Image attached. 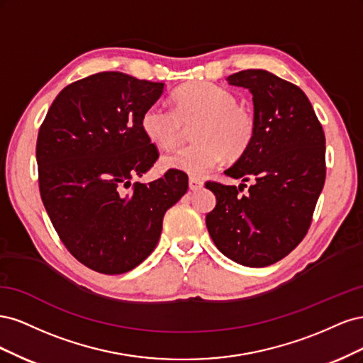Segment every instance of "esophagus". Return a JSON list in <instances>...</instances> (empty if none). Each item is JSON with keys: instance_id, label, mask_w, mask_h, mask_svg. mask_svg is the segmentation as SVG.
Masks as SVG:
<instances>
[{"instance_id": "1", "label": "esophagus", "mask_w": 363, "mask_h": 363, "mask_svg": "<svg viewBox=\"0 0 363 363\" xmlns=\"http://www.w3.org/2000/svg\"><path fill=\"white\" fill-rule=\"evenodd\" d=\"M203 180L200 179H195V177H191L189 179V189L191 191H200L203 188Z\"/></svg>"}]
</instances>
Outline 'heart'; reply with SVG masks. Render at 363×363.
Returning a JSON list of instances; mask_svg holds the SVG:
<instances>
[{"label": "heart", "instance_id": "1", "mask_svg": "<svg viewBox=\"0 0 363 363\" xmlns=\"http://www.w3.org/2000/svg\"><path fill=\"white\" fill-rule=\"evenodd\" d=\"M174 108L150 106L140 116L144 135L160 148H174L192 125L195 144L163 157L167 168L201 177L223 157L239 159L256 135V119L235 94L211 82H192L172 94Z\"/></svg>", "mask_w": 363, "mask_h": 363}]
</instances>
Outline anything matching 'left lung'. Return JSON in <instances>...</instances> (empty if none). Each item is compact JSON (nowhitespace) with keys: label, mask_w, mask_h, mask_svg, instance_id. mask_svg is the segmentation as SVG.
<instances>
[{"label":"left lung","mask_w":363,"mask_h":363,"mask_svg":"<svg viewBox=\"0 0 363 363\" xmlns=\"http://www.w3.org/2000/svg\"><path fill=\"white\" fill-rule=\"evenodd\" d=\"M227 82L251 92L256 135L244 156L224 171L244 182L239 189L206 183L216 196L206 225L224 256L262 268L288 256L311 227L325 182V136L298 86L265 69L240 71ZM245 181L252 186L240 196Z\"/></svg>","instance_id":"left-lung-1"}]
</instances>
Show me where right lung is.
<instances>
[{
  "mask_svg": "<svg viewBox=\"0 0 363 363\" xmlns=\"http://www.w3.org/2000/svg\"><path fill=\"white\" fill-rule=\"evenodd\" d=\"M163 89L124 72H98L65 87L39 128L42 203L65 247L96 272L113 276L144 262L164 212L188 191V175L177 169L131 183L159 159L140 116Z\"/></svg>",
  "mask_w": 363,
  "mask_h": 363,
  "instance_id": "obj_1",
  "label": "right lung"
}]
</instances>
